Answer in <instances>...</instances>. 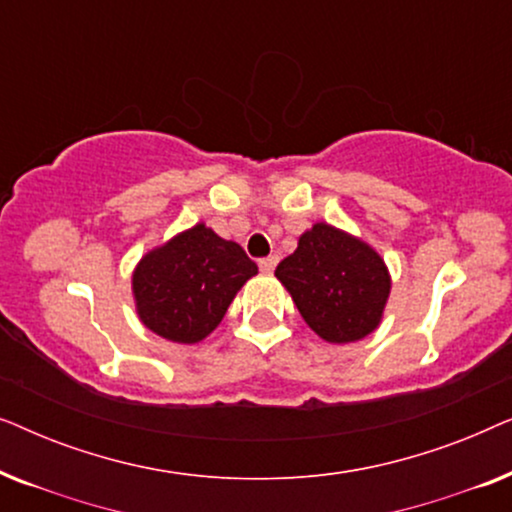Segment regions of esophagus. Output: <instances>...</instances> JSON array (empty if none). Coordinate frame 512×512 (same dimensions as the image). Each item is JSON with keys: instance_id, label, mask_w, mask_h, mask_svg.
Listing matches in <instances>:
<instances>
[{"instance_id": "34e87169", "label": "esophagus", "mask_w": 512, "mask_h": 512, "mask_svg": "<svg viewBox=\"0 0 512 512\" xmlns=\"http://www.w3.org/2000/svg\"><path fill=\"white\" fill-rule=\"evenodd\" d=\"M277 263H279L277 256H268L258 261V268H261V272H265V275H272V270L277 268Z\"/></svg>"}]
</instances>
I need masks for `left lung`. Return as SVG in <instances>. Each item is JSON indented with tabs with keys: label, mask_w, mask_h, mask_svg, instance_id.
<instances>
[{
	"label": "left lung",
	"mask_w": 512,
	"mask_h": 512,
	"mask_svg": "<svg viewBox=\"0 0 512 512\" xmlns=\"http://www.w3.org/2000/svg\"><path fill=\"white\" fill-rule=\"evenodd\" d=\"M275 277L291 293L305 324L331 345L363 340L382 324L391 293L384 258L345 230L314 223L277 265Z\"/></svg>",
	"instance_id": "left-lung-1"
}]
</instances>
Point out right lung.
Wrapping results in <instances>:
<instances>
[{
	"label": "right lung",
	"mask_w": 512,
	"mask_h": 512,
	"mask_svg": "<svg viewBox=\"0 0 512 512\" xmlns=\"http://www.w3.org/2000/svg\"><path fill=\"white\" fill-rule=\"evenodd\" d=\"M256 272L240 244L195 223L137 263L132 272L137 317L160 338L195 345L221 324L237 291Z\"/></svg>",
	"instance_id": "right-lung-1"
}]
</instances>
